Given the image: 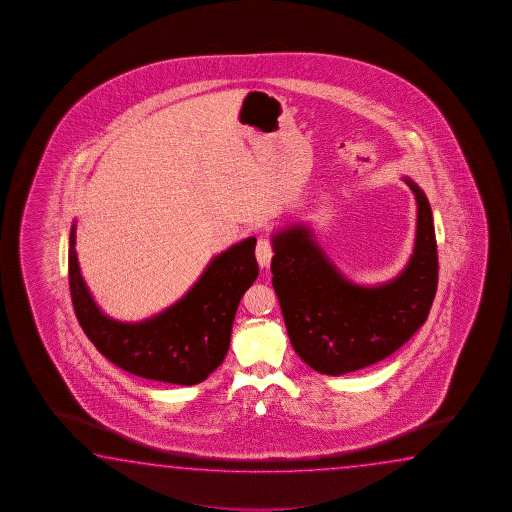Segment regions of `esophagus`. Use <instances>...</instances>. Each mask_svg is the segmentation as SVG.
<instances>
[{
	"label": "esophagus",
	"mask_w": 512,
	"mask_h": 512,
	"mask_svg": "<svg viewBox=\"0 0 512 512\" xmlns=\"http://www.w3.org/2000/svg\"><path fill=\"white\" fill-rule=\"evenodd\" d=\"M272 256H274L272 243H270L267 238H263V236H261L258 243H256V260L260 263L261 269H267V267H269Z\"/></svg>",
	"instance_id": "34e87169"
}]
</instances>
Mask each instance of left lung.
<instances>
[{
    "label": "left lung",
    "instance_id": "1",
    "mask_svg": "<svg viewBox=\"0 0 512 512\" xmlns=\"http://www.w3.org/2000/svg\"><path fill=\"white\" fill-rule=\"evenodd\" d=\"M417 202L414 252L387 283L356 285L335 267L306 224L272 234V286L295 353L317 373L340 376L398 351L423 324L437 290L434 217L425 191L403 177Z\"/></svg>",
    "mask_w": 512,
    "mask_h": 512
}]
</instances>
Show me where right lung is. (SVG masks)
<instances>
[{
	"label": "right lung",
	"instance_id": "obj_1",
	"mask_svg": "<svg viewBox=\"0 0 512 512\" xmlns=\"http://www.w3.org/2000/svg\"><path fill=\"white\" fill-rule=\"evenodd\" d=\"M73 222L70 231V290L87 338L127 373L154 382L197 385L224 362L234 315L245 290L258 278L256 238L220 252L177 303L145 321H114L105 315L80 274Z\"/></svg>",
	"mask_w": 512,
	"mask_h": 512
}]
</instances>
